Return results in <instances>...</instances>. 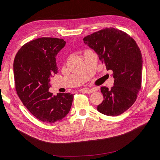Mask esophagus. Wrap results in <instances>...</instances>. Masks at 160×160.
Wrapping results in <instances>:
<instances>
[{"label": "esophagus", "mask_w": 160, "mask_h": 160, "mask_svg": "<svg viewBox=\"0 0 160 160\" xmlns=\"http://www.w3.org/2000/svg\"><path fill=\"white\" fill-rule=\"evenodd\" d=\"M82 92H83V93H86L87 94H90L93 93V92L97 91L96 88H93V89H89V88H84L82 90H80Z\"/></svg>", "instance_id": "34e87169"}]
</instances>
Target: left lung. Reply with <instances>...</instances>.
Masks as SVG:
<instances>
[{"label":"left lung","instance_id":"left-lung-1","mask_svg":"<svg viewBox=\"0 0 160 160\" xmlns=\"http://www.w3.org/2000/svg\"><path fill=\"white\" fill-rule=\"evenodd\" d=\"M94 50L107 70L113 71V86L100 88L104 100L97 110L108 116H117L136 100L141 87L142 58L136 42L127 33L106 28L83 39Z\"/></svg>","mask_w":160,"mask_h":160}]
</instances>
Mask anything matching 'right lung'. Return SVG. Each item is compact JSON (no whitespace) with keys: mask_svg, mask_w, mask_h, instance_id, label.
<instances>
[{"mask_svg":"<svg viewBox=\"0 0 160 160\" xmlns=\"http://www.w3.org/2000/svg\"><path fill=\"white\" fill-rule=\"evenodd\" d=\"M63 39L41 38L24 44L13 62L15 89L24 106L44 122L54 123L68 114L74 95L48 91L58 73L56 56L65 45Z\"/></svg>","mask_w":160,"mask_h":160,"instance_id":"add662e5","label":"right lung"}]
</instances>
